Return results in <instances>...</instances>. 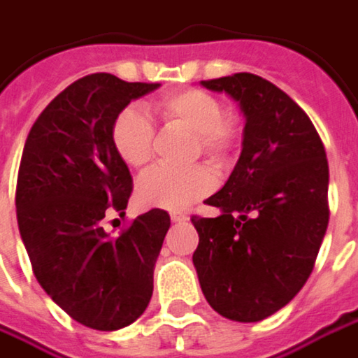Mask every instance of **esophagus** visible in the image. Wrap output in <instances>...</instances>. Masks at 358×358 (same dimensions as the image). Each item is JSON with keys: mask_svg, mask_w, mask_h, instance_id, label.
Returning <instances> with one entry per match:
<instances>
[{"mask_svg": "<svg viewBox=\"0 0 358 358\" xmlns=\"http://www.w3.org/2000/svg\"><path fill=\"white\" fill-rule=\"evenodd\" d=\"M188 219H190V217L184 215V213H174V215H172V222H186Z\"/></svg>", "mask_w": 358, "mask_h": 358, "instance_id": "obj_1", "label": "esophagus"}]
</instances>
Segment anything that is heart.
Returning <instances> with one entry per match:
<instances>
[{
    "label": "heart",
    "mask_w": 358,
    "mask_h": 358,
    "mask_svg": "<svg viewBox=\"0 0 358 358\" xmlns=\"http://www.w3.org/2000/svg\"><path fill=\"white\" fill-rule=\"evenodd\" d=\"M162 121L168 127H182L196 137V154L222 164L231 156L239 123L224 113L221 99L199 89H184L162 96L156 103ZM111 139L117 156L129 168L143 170L150 166L156 148V129L152 119L139 107H127L117 115ZM215 188L213 174L204 166L186 170L156 168L137 184V200L145 208L184 210Z\"/></svg>",
    "instance_id": "b5f03b06"
}]
</instances>
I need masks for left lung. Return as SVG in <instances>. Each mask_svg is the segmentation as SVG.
Here are the masks:
<instances>
[{
	"label": "left lung",
	"instance_id": "8db88e82",
	"mask_svg": "<svg viewBox=\"0 0 358 358\" xmlns=\"http://www.w3.org/2000/svg\"><path fill=\"white\" fill-rule=\"evenodd\" d=\"M235 99L245 117L243 150L227 184L192 217V263L206 302L235 322L275 314L310 278L328 227V159L302 107L251 73L200 80Z\"/></svg>",
	"mask_w": 358,
	"mask_h": 358
}]
</instances>
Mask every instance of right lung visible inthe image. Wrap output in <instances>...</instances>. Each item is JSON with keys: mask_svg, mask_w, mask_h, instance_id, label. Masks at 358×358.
<instances>
[{"mask_svg": "<svg viewBox=\"0 0 358 358\" xmlns=\"http://www.w3.org/2000/svg\"><path fill=\"white\" fill-rule=\"evenodd\" d=\"M158 83L83 76L32 125L17 172V227L34 275L73 320L95 330L136 322L154 292V265L170 215L152 208L117 237L105 213L125 215L134 180L117 156V115Z\"/></svg>", "mask_w": 358, "mask_h": 358, "instance_id": "right-lung-1", "label": "right lung"}]
</instances>
